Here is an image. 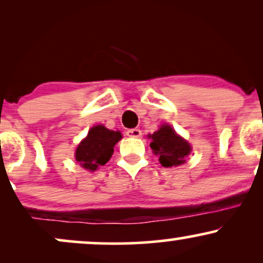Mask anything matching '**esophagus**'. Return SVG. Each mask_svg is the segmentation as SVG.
Listing matches in <instances>:
<instances>
[{
	"label": "esophagus",
	"mask_w": 263,
	"mask_h": 263,
	"mask_svg": "<svg viewBox=\"0 0 263 263\" xmlns=\"http://www.w3.org/2000/svg\"><path fill=\"white\" fill-rule=\"evenodd\" d=\"M126 135H127L128 137L138 138V137H141L142 132H141L140 128H132V129H128V131L126 132Z\"/></svg>",
	"instance_id": "34e87169"
}]
</instances>
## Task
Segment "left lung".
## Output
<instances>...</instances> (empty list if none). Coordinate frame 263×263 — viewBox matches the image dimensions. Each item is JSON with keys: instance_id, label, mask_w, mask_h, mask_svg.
Here are the masks:
<instances>
[{"instance_id": "left-lung-1", "label": "left lung", "mask_w": 263, "mask_h": 263, "mask_svg": "<svg viewBox=\"0 0 263 263\" xmlns=\"http://www.w3.org/2000/svg\"><path fill=\"white\" fill-rule=\"evenodd\" d=\"M151 148L153 153L159 157V163L165 168L177 167L185 162V157L190 155L192 147L188 141L184 140L171 127L164 123L158 131L149 135Z\"/></svg>"}]
</instances>
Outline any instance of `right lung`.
Instances as JSON below:
<instances>
[{"mask_svg": "<svg viewBox=\"0 0 263 263\" xmlns=\"http://www.w3.org/2000/svg\"><path fill=\"white\" fill-rule=\"evenodd\" d=\"M122 138L120 131H112L102 125L93 126L75 151V159L84 170L93 172L106 164L114 153V147Z\"/></svg>", "mask_w": 263, "mask_h": 263, "instance_id": "obj_1", "label": "right lung"}]
</instances>
